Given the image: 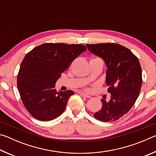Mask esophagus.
Wrapping results in <instances>:
<instances>
[{"label": "esophagus", "instance_id": "obj_1", "mask_svg": "<svg viewBox=\"0 0 156 156\" xmlns=\"http://www.w3.org/2000/svg\"><path fill=\"white\" fill-rule=\"evenodd\" d=\"M79 94L80 95V96L82 97H84V98H91V96H89V95L87 94H84V93H83V92H80L79 93Z\"/></svg>", "mask_w": 156, "mask_h": 156}]
</instances>
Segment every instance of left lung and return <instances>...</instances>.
Returning <instances> with one entry per match:
<instances>
[{
	"label": "left lung",
	"instance_id": "left-lung-1",
	"mask_svg": "<svg viewBox=\"0 0 156 156\" xmlns=\"http://www.w3.org/2000/svg\"><path fill=\"white\" fill-rule=\"evenodd\" d=\"M92 54L102 58L107 67L106 84L109 100L102 99V108L94 116L102 122H113L127 113L140 91L142 78L140 62L130 50L115 43L86 44Z\"/></svg>",
	"mask_w": 156,
	"mask_h": 156
}]
</instances>
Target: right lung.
I'll list each match as a JSON object with an SVG mask.
<instances>
[{
  "instance_id": "1",
  "label": "right lung",
  "mask_w": 156,
  "mask_h": 156,
  "mask_svg": "<svg viewBox=\"0 0 156 156\" xmlns=\"http://www.w3.org/2000/svg\"><path fill=\"white\" fill-rule=\"evenodd\" d=\"M87 48L83 44L45 43L34 48L21 62L17 87L25 109L41 121L58 117L74 92L58 91L55 84L61 73Z\"/></svg>"
}]
</instances>
